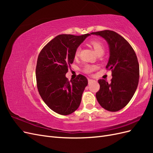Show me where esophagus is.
Wrapping results in <instances>:
<instances>
[{"label": "esophagus", "instance_id": "1", "mask_svg": "<svg viewBox=\"0 0 153 153\" xmlns=\"http://www.w3.org/2000/svg\"><path fill=\"white\" fill-rule=\"evenodd\" d=\"M92 81H94V80H92V79H90V78H89V79H88V82H89V84H90L91 82H92Z\"/></svg>", "mask_w": 153, "mask_h": 153}]
</instances>
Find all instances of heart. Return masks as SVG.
Segmentation results:
<instances>
[{
    "label": "heart",
    "instance_id": "1",
    "mask_svg": "<svg viewBox=\"0 0 153 153\" xmlns=\"http://www.w3.org/2000/svg\"><path fill=\"white\" fill-rule=\"evenodd\" d=\"M90 44H91L92 47H93V48H94V51H95L96 53H98L100 52H104L103 45L101 44V43L100 42V41L93 40V41H91ZM80 48L78 47L75 51V56L78 57L80 54ZM94 69H95L94 66H91V65H86L84 68V71L85 73H90L93 71Z\"/></svg>",
    "mask_w": 153,
    "mask_h": 153
}]
</instances>
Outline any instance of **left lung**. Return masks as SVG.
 I'll list each match as a JSON object with an SVG mask.
<instances>
[{"instance_id":"8db88e82","label":"left lung","mask_w":153,"mask_h":153,"mask_svg":"<svg viewBox=\"0 0 153 153\" xmlns=\"http://www.w3.org/2000/svg\"><path fill=\"white\" fill-rule=\"evenodd\" d=\"M107 42L110 57L106 68L112 70V78L108 84L104 79L98 83L100 89L96 97L105 110L117 112L131 100L137 90L139 80V64L135 51L123 36L116 32L105 30L92 32Z\"/></svg>"}]
</instances>
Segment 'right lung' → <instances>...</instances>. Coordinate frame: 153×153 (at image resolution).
<instances>
[{"label": "right lung", "mask_w": 153, "mask_h": 153, "mask_svg": "<svg viewBox=\"0 0 153 153\" xmlns=\"http://www.w3.org/2000/svg\"><path fill=\"white\" fill-rule=\"evenodd\" d=\"M89 36L91 34L59 35L38 55L36 76L39 93L48 107L59 114H71L80 105L87 79L78 75L69 81L66 74L73 62L76 50Z\"/></svg>", "instance_id": "1"}]
</instances>
